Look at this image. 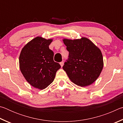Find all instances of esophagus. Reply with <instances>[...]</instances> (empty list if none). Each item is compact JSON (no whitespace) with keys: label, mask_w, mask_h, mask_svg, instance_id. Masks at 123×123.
Wrapping results in <instances>:
<instances>
[{"label":"esophagus","mask_w":123,"mask_h":123,"mask_svg":"<svg viewBox=\"0 0 123 123\" xmlns=\"http://www.w3.org/2000/svg\"><path fill=\"white\" fill-rule=\"evenodd\" d=\"M60 66H61V67H62V68L63 67V65H64V62L63 61V62H60Z\"/></svg>","instance_id":"obj_1"}]
</instances>
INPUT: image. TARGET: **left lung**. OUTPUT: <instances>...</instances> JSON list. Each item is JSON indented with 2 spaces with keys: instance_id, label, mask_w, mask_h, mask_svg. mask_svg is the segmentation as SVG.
Listing matches in <instances>:
<instances>
[{
  "instance_id": "8db88e82",
  "label": "left lung",
  "mask_w": 123,
  "mask_h": 123,
  "mask_svg": "<svg viewBox=\"0 0 123 123\" xmlns=\"http://www.w3.org/2000/svg\"><path fill=\"white\" fill-rule=\"evenodd\" d=\"M63 42L69 52L68 60L63 67L68 78L81 87L92 84L99 76L104 65L100 49L85 37L64 39Z\"/></svg>"
}]
</instances>
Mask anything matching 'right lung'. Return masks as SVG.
Returning a JSON list of instances; mask_svg holds the SVG:
<instances>
[{
    "mask_svg": "<svg viewBox=\"0 0 123 123\" xmlns=\"http://www.w3.org/2000/svg\"><path fill=\"white\" fill-rule=\"evenodd\" d=\"M52 40L37 37L24 46L19 55V68L23 76L30 85L39 90L53 82L61 67L54 62V53L49 49Z\"/></svg>",
    "mask_w": 123,
    "mask_h": 123,
    "instance_id": "right-lung-1",
    "label": "right lung"
}]
</instances>
